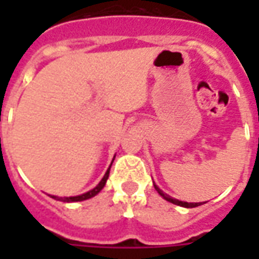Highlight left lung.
Instances as JSON below:
<instances>
[{
  "label": "left lung",
  "instance_id": "8db88e82",
  "mask_svg": "<svg viewBox=\"0 0 259 259\" xmlns=\"http://www.w3.org/2000/svg\"><path fill=\"white\" fill-rule=\"evenodd\" d=\"M154 187H155V190L159 193V195H161V197H163L165 200L169 201V202H172V204H175V205L185 206V208H194V206L201 205V202H185V201H179V200H176V198H172L170 195L165 194L162 190H159V187H158L157 185H154Z\"/></svg>",
  "mask_w": 259,
  "mask_h": 259
}]
</instances>
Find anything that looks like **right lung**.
Segmentation results:
<instances>
[{
    "instance_id": "obj_1",
    "label": "right lung",
    "mask_w": 259,
    "mask_h": 259,
    "mask_svg": "<svg viewBox=\"0 0 259 259\" xmlns=\"http://www.w3.org/2000/svg\"><path fill=\"white\" fill-rule=\"evenodd\" d=\"M113 162V161H112ZM112 165V163H111ZM109 169H111V166L108 168L107 174L104 175V178L101 179V182L98 183V185L93 189V190L87 191V193H84V194L81 195H76V197H55V195H53V198H58L59 201H64V202H76V201H84V200H89V198H91V197H94V195H97L100 191L104 189V186H105V183H107V179L108 176H109Z\"/></svg>"
}]
</instances>
